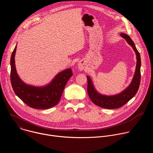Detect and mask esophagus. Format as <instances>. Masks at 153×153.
<instances>
[{
  "label": "esophagus",
  "mask_w": 153,
  "mask_h": 153,
  "mask_svg": "<svg viewBox=\"0 0 153 153\" xmlns=\"http://www.w3.org/2000/svg\"><path fill=\"white\" fill-rule=\"evenodd\" d=\"M78 67H79V69L80 70H83L84 69L85 67H84V64H83L82 61H80L78 63Z\"/></svg>",
  "instance_id": "obj_1"
}]
</instances>
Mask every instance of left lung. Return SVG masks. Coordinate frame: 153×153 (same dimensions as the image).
Returning a JSON list of instances; mask_svg holds the SVG:
<instances>
[{
    "label": "left lung",
    "instance_id": "1",
    "mask_svg": "<svg viewBox=\"0 0 153 153\" xmlns=\"http://www.w3.org/2000/svg\"><path fill=\"white\" fill-rule=\"evenodd\" d=\"M120 36L125 39L128 44L133 48L136 55L137 62L136 70L133 80L129 86L119 94L113 96L103 95L97 91L91 79L90 76H86L87 80H88L87 91H88L91 100L95 105L106 109H116L123 106L136 95L139 90L140 83L141 60L140 54L135 46L134 43L129 36L125 33H120Z\"/></svg>",
    "mask_w": 153,
    "mask_h": 153
}]
</instances>
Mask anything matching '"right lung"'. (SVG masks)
<instances>
[{"label": "right lung", "mask_w": 153, "mask_h": 153, "mask_svg": "<svg viewBox=\"0 0 153 153\" xmlns=\"http://www.w3.org/2000/svg\"><path fill=\"white\" fill-rule=\"evenodd\" d=\"M16 45L11 57V83L15 94L29 106L45 110L56 106L59 102L65 86L73 76L71 68L59 73L51 82L42 86H35L25 83L19 77L15 65Z\"/></svg>", "instance_id": "obj_1"}]
</instances>
